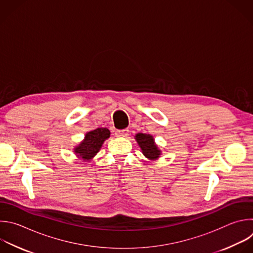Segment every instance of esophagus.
I'll use <instances>...</instances> for the list:
<instances>
[{
	"label": "esophagus",
	"mask_w": 253,
	"mask_h": 253,
	"mask_svg": "<svg viewBox=\"0 0 253 253\" xmlns=\"http://www.w3.org/2000/svg\"><path fill=\"white\" fill-rule=\"evenodd\" d=\"M115 134H116L117 137H127L129 135V130L128 129L119 130V131H116Z\"/></svg>",
	"instance_id": "1"
}]
</instances>
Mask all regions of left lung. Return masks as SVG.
Returning <instances> with one entry per match:
<instances>
[{"mask_svg": "<svg viewBox=\"0 0 253 253\" xmlns=\"http://www.w3.org/2000/svg\"><path fill=\"white\" fill-rule=\"evenodd\" d=\"M135 140L138 143L143 155L147 159L151 161H155L161 157L162 151L159 149L158 145L155 143V139L152 135L137 133L135 135Z\"/></svg>", "mask_w": 253, "mask_h": 253, "instance_id": "8db88e82", "label": "left lung"}]
</instances>
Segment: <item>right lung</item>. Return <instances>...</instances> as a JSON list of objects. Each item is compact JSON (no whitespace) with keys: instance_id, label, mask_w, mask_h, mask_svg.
Returning a JSON list of instances; mask_svg holds the SVG:
<instances>
[{"instance_id":"add662e5","label":"right lung","mask_w":253,"mask_h":253,"mask_svg":"<svg viewBox=\"0 0 253 253\" xmlns=\"http://www.w3.org/2000/svg\"><path fill=\"white\" fill-rule=\"evenodd\" d=\"M110 137L107 128H97L84 135V139L73 148V152L79 160L91 161L100 151L103 143Z\"/></svg>"}]
</instances>
